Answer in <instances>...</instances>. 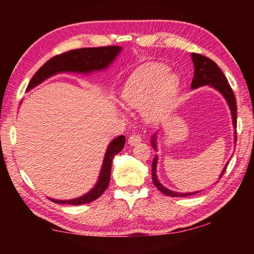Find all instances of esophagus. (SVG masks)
Segmentation results:
<instances>
[{"instance_id":"esophagus-1","label":"esophagus","mask_w":254,"mask_h":254,"mask_svg":"<svg viewBox=\"0 0 254 254\" xmlns=\"http://www.w3.org/2000/svg\"><path fill=\"white\" fill-rule=\"evenodd\" d=\"M140 142H141V136L139 134H132L131 136H128V144L135 145Z\"/></svg>"}]
</instances>
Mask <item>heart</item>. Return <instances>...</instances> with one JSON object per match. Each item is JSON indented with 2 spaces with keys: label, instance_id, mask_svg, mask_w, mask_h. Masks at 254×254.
Returning <instances> with one entry per match:
<instances>
[{
  "label": "heart",
  "instance_id": "heart-1",
  "mask_svg": "<svg viewBox=\"0 0 254 254\" xmlns=\"http://www.w3.org/2000/svg\"><path fill=\"white\" fill-rule=\"evenodd\" d=\"M179 86V77L160 64L142 66L127 79L120 93L124 107L142 110L149 121L162 118L171 106Z\"/></svg>",
  "mask_w": 254,
  "mask_h": 254
}]
</instances>
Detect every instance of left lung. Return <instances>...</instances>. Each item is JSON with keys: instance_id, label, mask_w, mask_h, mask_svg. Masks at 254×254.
Returning a JSON list of instances; mask_svg holds the SVG:
<instances>
[{"instance_id": "8db88e82", "label": "left lung", "mask_w": 254, "mask_h": 254, "mask_svg": "<svg viewBox=\"0 0 254 254\" xmlns=\"http://www.w3.org/2000/svg\"><path fill=\"white\" fill-rule=\"evenodd\" d=\"M191 60L192 64H194V78L191 81V89H196L201 86H210V87L216 89L218 93L222 94V96L225 98V101L229 105L231 110V115H232V123H233L234 127V143H236V101L234 93L232 91L231 86L227 81L225 75L223 74L221 68L218 67L216 64H215L213 60L209 58L205 57V56H201L199 54H194L191 55ZM151 145L152 148L157 151V133H154L151 137ZM235 147V145H234ZM157 163H158V156L153 158L152 161V180L154 186H156L159 190L167 196L171 197H186V196H191L195 195L198 191H192V192H178V191H173L170 189L166 188L162 186L159 182L157 177ZM229 163V162H227ZM227 163L225 165L224 168L222 170V174L220 175V178L225 173Z\"/></svg>"}]
</instances>
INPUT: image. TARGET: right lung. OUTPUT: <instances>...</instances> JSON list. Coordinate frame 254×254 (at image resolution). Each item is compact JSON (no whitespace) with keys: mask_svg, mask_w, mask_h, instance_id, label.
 <instances>
[{"mask_svg":"<svg viewBox=\"0 0 254 254\" xmlns=\"http://www.w3.org/2000/svg\"><path fill=\"white\" fill-rule=\"evenodd\" d=\"M121 51L122 47L110 46L98 47V48L75 49L68 51V53L56 56V57L48 60L34 74L28 85L27 92L31 91L32 88L41 84L46 79H48L50 77L57 74H62V72H76V74L88 75L94 71L105 70L117 59L118 56L121 54ZM124 144H126V136L120 135L112 140L110 144L107 145L104 160H103V165L100 171V176H98L95 186L88 192L72 199H49L57 204L69 205L87 204L97 199L105 191L107 186H109L112 161H113L115 154L122 151Z\"/></svg>","mask_w":254,"mask_h":254,"instance_id":"1","label":"right lung"}]
</instances>
